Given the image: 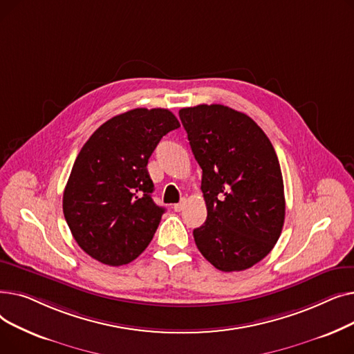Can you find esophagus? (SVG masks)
<instances>
[{"label":"esophagus","mask_w":354,"mask_h":354,"mask_svg":"<svg viewBox=\"0 0 354 354\" xmlns=\"http://www.w3.org/2000/svg\"><path fill=\"white\" fill-rule=\"evenodd\" d=\"M183 208H185V201H180L179 203H175V205H174V209L176 212H180Z\"/></svg>","instance_id":"34e87169"}]
</instances>
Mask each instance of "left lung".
<instances>
[{"label": "left lung", "instance_id": "obj_1", "mask_svg": "<svg viewBox=\"0 0 354 354\" xmlns=\"http://www.w3.org/2000/svg\"><path fill=\"white\" fill-rule=\"evenodd\" d=\"M202 169L205 224L194 230L201 254L218 270L251 268L274 248L286 216L274 147L250 116L222 104L179 110Z\"/></svg>", "mask_w": 354, "mask_h": 354}]
</instances>
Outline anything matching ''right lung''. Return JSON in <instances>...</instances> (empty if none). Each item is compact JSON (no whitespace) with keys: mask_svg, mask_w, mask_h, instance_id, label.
I'll return each mask as SVG.
<instances>
[{"mask_svg":"<svg viewBox=\"0 0 354 354\" xmlns=\"http://www.w3.org/2000/svg\"><path fill=\"white\" fill-rule=\"evenodd\" d=\"M180 124L167 109H133L104 122L82 147L63 194V212L79 247L118 267L151 243L165 208L152 199L147 160Z\"/></svg>","mask_w":354,"mask_h":354,"instance_id":"add662e5","label":"right lung"}]
</instances>
